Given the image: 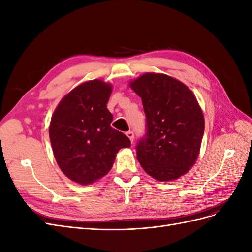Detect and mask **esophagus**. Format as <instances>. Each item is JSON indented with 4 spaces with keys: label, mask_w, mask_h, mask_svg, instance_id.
<instances>
[{
    "label": "esophagus",
    "mask_w": 252,
    "mask_h": 252,
    "mask_svg": "<svg viewBox=\"0 0 252 252\" xmlns=\"http://www.w3.org/2000/svg\"><path fill=\"white\" fill-rule=\"evenodd\" d=\"M126 135L128 136L129 140H130L131 142H133V139H134V133H133V131H130V130L127 131V132H126Z\"/></svg>",
    "instance_id": "esophagus-1"
}]
</instances>
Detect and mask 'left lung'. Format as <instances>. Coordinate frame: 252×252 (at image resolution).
I'll return each mask as SVG.
<instances>
[{
    "label": "left lung",
    "instance_id": "1",
    "mask_svg": "<svg viewBox=\"0 0 252 252\" xmlns=\"http://www.w3.org/2000/svg\"><path fill=\"white\" fill-rule=\"evenodd\" d=\"M129 84L146 116L136 158L158 181L179 179L194 165L201 148L205 122L196 97L185 84L163 73H145Z\"/></svg>",
    "mask_w": 252,
    "mask_h": 252
}]
</instances>
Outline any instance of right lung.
<instances>
[{"label":"right lung","mask_w":252,"mask_h":252,"mask_svg":"<svg viewBox=\"0 0 252 252\" xmlns=\"http://www.w3.org/2000/svg\"><path fill=\"white\" fill-rule=\"evenodd\" d=\"M111 90L101 80L83 83L62 98L51 118L49 138L57 163L81 185L107 174L118 151L130 146L128 136L110 126Z\"/></svg>","instance_id":"add662e5"}]
</instances>
